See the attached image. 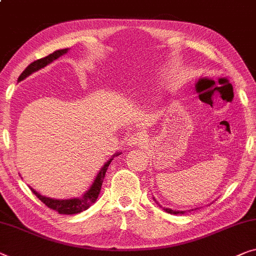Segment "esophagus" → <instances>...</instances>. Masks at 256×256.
I'll use <instances>...</instances> for the list:
<instances>
[{
  "label": "esophagus",
  "instance_id": "obj_1",
  "mask_svg": "<svg viewBox=\"0 0 256 256\" xmlns=\"http://www.w3.org/2000/svg\"><path fill=\"white\" fill-rule=\"evenodd\" d=\"M146 142V135L143 134V132H135V134H132L129 138L127 140V146L128 148H134L137 146H140V144H143Z\"/></svg>",
  "mask_w": 256,
  "mask_h": 256
}]
</instances>
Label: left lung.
<instances>
[{
	"mask_svg": "<svg viewBox=\"0 0 256 256\" xmlns=\"http://www.w3.org/2000/svg\"><path fill=\"white\" fill-rule=\"evenodd\" d=\"M154 202L157 203V204L160 206V208L165 211V212H168V214H184V212H187V211H192L194 209H192V210H173V209H171V208H164V206H162L160 204H159V203L156 201V198H154Z\"/></svg>",
	"mask_w": 256,
	"mask_h": 256,
	"instance_id": "left-lung-1",
	"label": "left lung"
}]
</instances>
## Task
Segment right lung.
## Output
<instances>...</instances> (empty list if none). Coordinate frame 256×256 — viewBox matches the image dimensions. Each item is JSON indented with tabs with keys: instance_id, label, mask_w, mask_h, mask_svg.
I'll use <instances>...</instances> for the list:
<instances>
[{
	"instance_id": "add662e5",
	"label": "right lung",
	"mask_w": 256,
	"mask_h": 256,
	"mask_svg": "<svg viewBox=\"0 0 256 256\" xmlns=\"http://www.w3.org/2000/svg\"><path fill=\"white\" fill-rule=\"evenodd\" d=\"M68 50H69L68 48H64V50H58L56 52H54V53L47 55L46 58H39V60L32 62V64H28L26 66V69H25L24 72L20 74V76L18 77V82H22V80L26 78V77L32 75L33 72H36L40 69L45 68L46 66L52 64V62L55 60H58V58L62 56V55L68 53ZM119 154H121V152L114 154L112 157H110L108 160L104 164V166L100 168V171L98 172L97 176L94 178V182H92L90 188H88V190L85 192L84 194L80 196V198H66V200L52 198H47V196L42 195L40 192L33 190L32 187H30V188H31L33 194H34L36 198L40 200V201H42V203H45L48 208L58 211V214H80V212H82V211L90 208V206L94 204L96 201H97L99 192H100V190H102V184L104 178H105L107 168H108V166L110 164V162L113 160V158L116 157V156H119Z\"/></svg>"
}]
</instances>
